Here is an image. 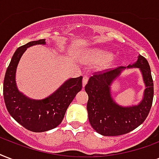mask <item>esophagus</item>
Here are the masks:
<instances>
[{"mask_svg":"<svg viewBox=\"0 0 159 159\" xmlns=\"http://www.w3.org/2000/svg\"><path fill=\"white\" fill-rule=\"evenodd\" d=\"M88 79H89V77H88V76H84V77H83V78H82V86H83V87L87 84Z\"/></svg>","mask_w":159,"mask_h":159,"instance_id":"obj_1","label":"esophagus"}]
</instances>
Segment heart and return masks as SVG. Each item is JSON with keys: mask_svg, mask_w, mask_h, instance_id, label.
Returning <instances> with one entry per match:
<instances>
[{"mask_svg": "<svg viewBox=\"0 0 159 159\" xmlns=\"http://www.w3.org/2000/svg\"><path fill=\"white\" fill-rule=\"evenodd\" d=\"M110 57V54L107 52H98L96 53V59L98 61H102L105 60V59H107Z\"/></svg>", "mask_w": 159, "mask_h": 159, "instance_id": "1", "label": "heart"}]
</instances>
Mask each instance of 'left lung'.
<instances>
[{
  "mask_svg": "<svg viewBox=\"0 0 159 159\" xmlns=\"http://www.w3.org/2000/svg\"><path fill=\"white\" fill-rule=\"evenodd\" d=\"M133 66L140 68L146 85L143 99L137 106H118L110 94V85L122 69L126 68L124 66L94 72L85 86L88 95V119L93 129L103 136L128 133L141 125L149 113L153 99V81L149 64L144 57L139 56L136 62L128 67Z\"/></svg>",
  "mask_w": 159,
  "mask_h": 159,
  "instance_id": "left-lung-1",
  "label": "left lung"
}]
</instances>
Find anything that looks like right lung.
Segmentation results:
<instances>
[{
  "label": "right lung",
  "mask_w": 159,
  "mask_h": 159,
  "mask_svg": "<svg viewBox=\"0 0 159 159\" xmlns=\"http://www.w3.org/2000/svg\"><path fill=\"white\" fill-rule=\"evenodd\" d=\"M45 39L33 41L18 47L7 67L3 83V96L7 111L27 130L46 132L57 127L75 96L82 88V77L66 81L57 91L43 100H31L20 93L15 81L18 61L27 47L45 44Z\"/></svg>",
  "instance_id": "obj_1"
}]
</instances>
